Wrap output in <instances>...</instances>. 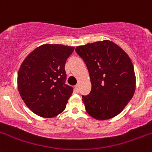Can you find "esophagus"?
I'll use <instances>...</instances> for the list:
<instances>
[{
  "mask_svg": "<svg viewBox=\"0 0 152 152\" xmlns=\"http://www.w3.org/2000/svg\"><path fill=\"white\" fill-rule=\"evenodd\" d=\"M75 90H76V92H79V85H76V86H75Z\"/></svg>",
  "mask_w": 152,
  "mask_h": 152,
  "instance_id": "1",
  "label": "esophagus"
}]
</instances>
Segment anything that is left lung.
Instances as JSON below:
<instances>
[{"mask_svg":"<svg viewBox=\"0 0 152 152\" xmlns=\"http://www.w3.org/2000/svg\"><path fill=\"white\" fill-rule=\"evenodd\" d=\"M75 50L85 62L92 85L89 95L82 96L87 113L101 121L118 115L135 90V75L130 58L110 40L78 46Z\"/></svg>","mask_w":152,"mask_h":152,"instance_id":"1","label":"left lung"}]
</instances>
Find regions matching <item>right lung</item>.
<instances>
[{"mask_svg":"<svg viewBox=\"0 0 152 152\" xmlns=\"http://www.w3.org/2000/svg\"><path fill=\"white\" fill-rule=\"evenodd\" d=\"M74 48L45 44L26 56L19 69L18 87L27 107L37 115L53 118L65 110L73 88L65 84V65Z\"/></svg>","mask_w":152,"mask_h":152,"instance_id":"obj_1","label":"right lung"}]
</instances>
